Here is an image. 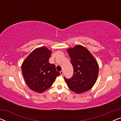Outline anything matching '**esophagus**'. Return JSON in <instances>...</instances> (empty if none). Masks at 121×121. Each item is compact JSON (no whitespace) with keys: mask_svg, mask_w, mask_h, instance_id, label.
<instances>
[{"mask_svg":"<svg viewBox=\"0 0 121 121\" xmlns=\"http://www.w3.org/2000/svg\"><path fill=\"white\" fill-rule=\"evenodd\" d=\"M63 71H61V72H60V75L61 76H63Z\"/></svg>","mask_w":121,"mask_h":121,"instance_id":"obj_1","label":"esophagus"}]
</instances>
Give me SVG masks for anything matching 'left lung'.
<instances>
[{
    "mask_svg": "<svg viewBox=\"0 0 121 121\" xmlns=\"http://www.w3.org/2000/svg\"><path fill=\"white\" fill-rule=\"evenodd\" d=\"M74 69L70 79L64 78L70 90L81 94L90 90L96 82L99 64L89 51L82 45L67 49Z\"/></svg>",
    "mask_w": 121,
    "mask_h": 121,
    "instance_id": "1",
    "label": "left lung"
}]
</instances>
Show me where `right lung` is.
I'll use <instances>...</instances> for the list:
<instances>
[{"label": "right lung", "mask_w": 121, "mask_h": 121, "mask_svg": "<svg viewBox=\"0 0 121 121\" xmlns=\"http://www.w3.org/2000/svg\"><path fill=\"white\" fill-rule=\"evenodd\" d=\"M52 51L46 47L34 49L21 65L23 76L31 90L42 93L49 89L60 73L49 62Z\"/></svg>", "instance_id": "right-lung-1"}]
</instances>
